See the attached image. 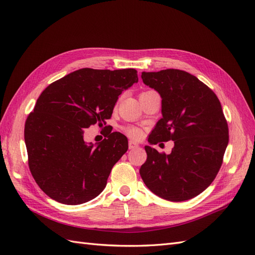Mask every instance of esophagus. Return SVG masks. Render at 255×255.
Here are the masks:
<instances>
[{
  "label": "esophagus",
  "instance_id": "34e87169",
  "mask_svg": "<svg viewBox=\"0 0 255 255\" xmlns=\"http://www.w3.org/2000/svg\"><path fill=\"white\" fill-rule=\"evenodd\" d=\"M128 148H129V150H134V149L138 148V144L136 142L130 140V141H128Z\"/></svg>",
  "mask_w": 255,
  "mask_h": 255
}]
</instances>
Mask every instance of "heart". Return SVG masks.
<instances>
[{
    "mask_svg": "<svg viewBox=\"0 0 255 255\" xmlns=\"http://www.w3.org/2000/svg\"><path fill=\"white\" fill-rule=\"evenodd\" d=\"M145 92H149V91H143L141 94H145ZM125 132L128 137L132 138V139H140L142 136V130L137 127H132V126L127 127L125 128Z\"/></svg>",
    "mask_w": 255,
    "mask_h": 255,
    "instance_id": "heart-1",
    "label": "heart"
}]
</instances>
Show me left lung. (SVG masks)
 I'll return each mask as SVG.
<instances>
[{
  "label": "left lung",
  "mask_w": 255,
  "mask_h": 255,
  "mask_svg": "<svg viewBox=\"0 0 255 255\" xmlns=\"http://www.w3.org/2000/svg\"><path fill=\"white\" fill-rule=\"evenodd\" d=\"M143 83L161 97V118L149 142L173 140L170 154L145 145L140 175L152 192L168 201L189 200L215 180L229 143L219 99L195 75L177 69L142 72Z\"/></svg>",
  "instance_id": "1"
}]
</instances>
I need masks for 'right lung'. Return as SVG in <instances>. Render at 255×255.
<instances>
[{
    "instance_id": "add662e5",
    "label": "right lung",
    "mask_w": 255,
    "mask_h": 255,
    "mask_svg": "<svg viewBox=\"0 0 255 255\" xmlns=\"http://www.w3.org/2000/svg\"><path fill=\"white\" fill-rule=\"evenodd\" d=\"M137 82L135 69L83 68L42 91L25 121L24 139L30 173L45 195L76 205L101 194L128 139L114 132L94 146L84 141L83 128L105 126L119 95Z\"/></svg>"
}]
</instances>
